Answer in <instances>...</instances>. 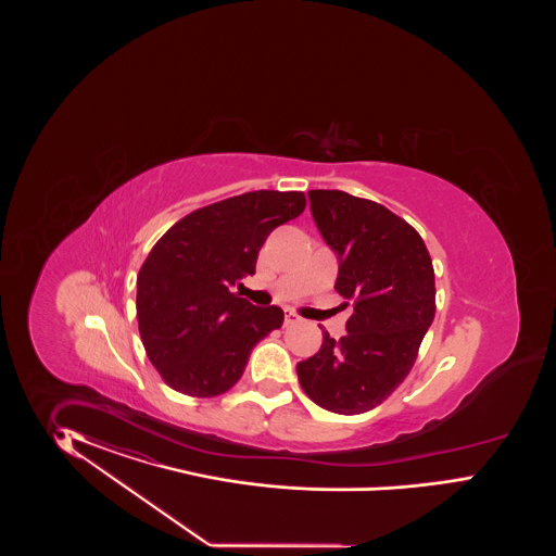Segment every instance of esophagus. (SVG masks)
Returning <instances> with one entry per match:
<instances>
[{
  "label": "esophagus",
  "mask_w": 556,
  "mask_h": 556,
  "mask_svg": "<svg viewBox=\"0 0 556 556\" xmlns=\"http://www.w3.org/2000/svg\"><path fill=\"white\" fill-rule=\"evenodd\" d=\"M302 318L295 314V312H287L286 314V326H289V324H295V321H300Z\"/></svg>",
  "instance_id": "esophagus-1"
}]
</instances>
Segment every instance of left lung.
<instances>
[{
	"label": "left lung",
	"mask_w": 556,
	"mask_h": 556,
	"mask_svg": "<svg viewBox=\"0 0 556 556\" xmlns=\"http://www.w3.org/2000/svg\"><path fill=\"white\" fill-rule=\"evenodd\" d=\"M312 216L338 254L337 291L353 303L346 334L324 330L320 351L298 363L305 395L354 416L404 383L437 314L434 267L421 236L381 203L312 189Z\"/></svg>",
	"instance_id": "obj_1"
}]
</instances>
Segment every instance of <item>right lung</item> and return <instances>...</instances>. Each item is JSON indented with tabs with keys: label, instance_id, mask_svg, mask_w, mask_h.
Instances as JSON below:
<instances>
[{
	"label": "right lung",
	"instance_id": "right-lung-1",
	"mask_svg": "<svg viewBox=\"0 0 556 556\" xmlns=\"http://www.w3.org/2000/svg\"><path fill=\"white\" fill-rule=\"evenodd\" d=\"M305 210L302 191H251L173 224L136 279L138 330L168 388L214 397L238 383L258 340L281 328L283 309L232 293L253 275L267 236Z\"/></svg>",
	"mask_w": 556,
	"mask_h": 556
}]
</instances>
